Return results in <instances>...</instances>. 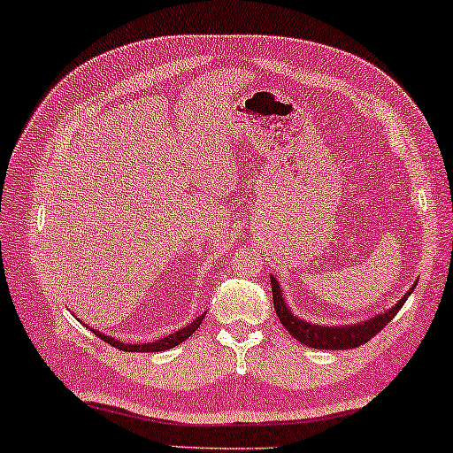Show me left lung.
Segmentation results:
<instances>
[{"instance_id": "8db88e82", "label": "left lung", "mask_w": 453, "mask_h": 453, "mask_svg": "<svg viewBox=\"0 0 453 453\" xmlns=\"http://www.w3.org/2000/svg\"><path fill=\"white\" fill-rule=\"evenodd\" d=\"M415 289V285L411 289L403 296L399 302H396L391 310H387L385 314L374 316L371 319H366L363 324H354V326H316L310 322H303V319L296 318L291 314V310L285 305L280 283L273 275H271V291H273V308L277 311V318L283 324V328L288 330L291 336H294L297 342H302L310 348H318V350H348V348H358L365 342H368L372 336L385 328V326L391 322V319L399 314L401 305L405 303V299L409 294Z\"/></svg>"}]
</instances>
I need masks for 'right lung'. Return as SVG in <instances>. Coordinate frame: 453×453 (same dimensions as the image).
<instances>
[{
  "instance_id": "1",
  "label": "right lung",
  "mask_w": 453,
  "mask_h": 453,
  "mask_svg": "<svg viewBox=\"0 0 453 453\" xmlns=\"http://www.w3.org/2000/svg\"><path fill=\"white\" fill-rule=\"evenodd\" d=\"M204 316H206V314L198 316L190 326H186V328L173 332V334H170V336H165V338H162V340H156V342H148V344H123V342H119V340L111 338V336H105V334H99V332H95V330H93V332H95L96 336H99L101 340H105L107 344L119 348V350H123V352H159V350H170V348L178 346L180 342H184V340H186L188 336H192V334L198 330V326L203 324Z\"/></svg>"
}]
</instances>
